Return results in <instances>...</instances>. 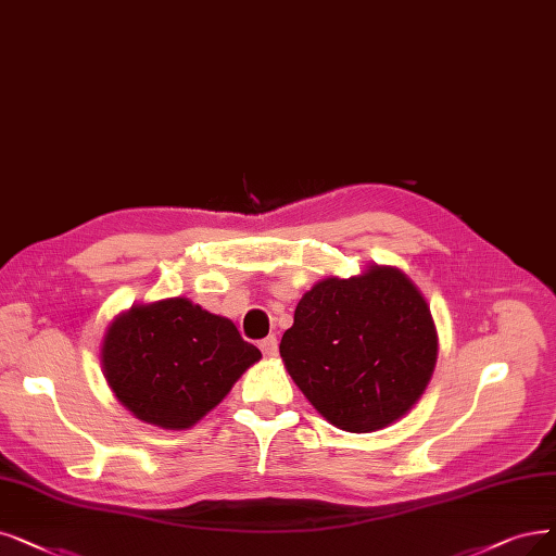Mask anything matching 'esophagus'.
Here are the masks:
<instances>
[{
  "label": "esophagus",
  "instance_id": "1",
  "mask_svg": "<svg viewBox=\"0 0 556 556\" xmlns=\"http://www.w3.org/2000/svg\"><path fill=\"white\" fill-rule=\"evenodd\" d=\"M260 349H262L264 355H269V358H274V355L278 353V340H276V336L264 338V340L260 342Z\"/></svg>",
  "mask_w": 556,
  "mask_h": 556
}]
</instances>
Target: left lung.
Masks as SVG:
<instances>
[{
	"instance_id": "8db88e82",
	"label": "left lung",
	"mask_w": 556,
	"mask_h": 556,
	"mask_svg": "<svg viewBox=\"0 0 556 556\" xmlns=\"http://www.w3.org/2000/svg\"><path fill=\"white\" fill-rule=\"evenodd\" d=\"M280 358L332 427L371 433L425 394L438 330L425 294L402 269L369 264L358 276H328L301 296Z\"/></svg>"
}]
</instances>
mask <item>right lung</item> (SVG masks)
<instances>
[{
    "mask_svg": "<svg viewBox=\"0 0 556 556\" xmlns=\"http://www.w3.org/2000/svg\"><path fill=\"white\" fill-rule=\"evenodd\" d=\"M262 358L237 326L185 296L137 303L104 330L100 365L106 386L141 421L191 429Z\"/></svg>",
    "mask_w": 556,
    "mask_h": 556,
    "instance_id": "obj_1",
    "label": "right lung"
}]
</instances>
